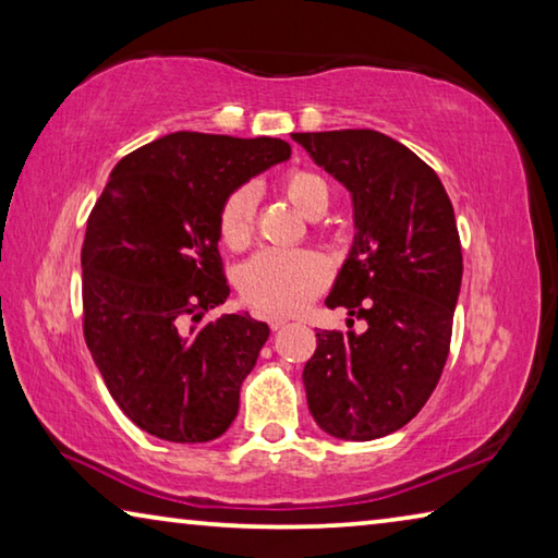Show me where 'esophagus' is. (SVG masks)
<instances>
[{
	"mask_svg": "<svg viewBox=\"0 0 558 558\" xmlns=\"http://www.w3.org/2000/svg\"><path fill=\"white\" fill-rule=\"evenodd\" d=\"M268 325H270L272 332H278V329H282V327L288 325V319H286V317H270Z\"/></svg>",
	"mask_w": 558,
	"mask_h": 558,
	"instance_id": "obj_1",
	"label": "esophagus"
}]
</instances>
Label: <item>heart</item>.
Instances as JSON below:
<instances>
[{
    "mask_svg": "<svg viewBox=\"0 0 558 558\" xmlns=\"http://www.w3.org/2000/svg\"><path fill=\"white\" fill-rule=\"evenodd\" d=\"M282 194L305 216H323L332 202L327 179L310 169H292L282 177ZM219 239L231 251H241L256 229V192L239 186L226 196L219 209ZM329 266L315 251L268 248L241 268L239 290L243 300L260 313L290 315L305 307L327 286Z\"/></svg>",
    "mask_w": 558,
    "mask_h": 558,
    "instance_id": "1",
    "label": "heart"
}]
</instances>
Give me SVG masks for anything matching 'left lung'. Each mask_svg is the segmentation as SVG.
Segmentation results:
<instances>
[{"label":"left lung","instance_id":"1","mask_svg":"<svg viewBox=\"0 0 558 558\" xmlns=\"http://www.w3.org/2000/svg\"><path fill=\"white\" fill-rule=\"evenodd\" d=\"M292 140L352 194L354 243L325 305L366 323L317 332L302 372L310 413L335 438H384L423 409L446 366L462 280L456 211L438 174L389 135Z\"/></svg>","mask_w":558,"mask_h":558}]
</instances>
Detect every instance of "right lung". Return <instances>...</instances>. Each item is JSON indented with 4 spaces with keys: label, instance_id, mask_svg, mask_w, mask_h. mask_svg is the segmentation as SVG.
<instances>
[{
    "label": "right lung",
    "instance_id": "1",
    "mask_svg": "<svg viewBox=\"0 0 558 558\" xmlns=\"http://www.w3.org/2000/svg\"><path fill=\"white\" fill-rule=\"evenodd\" d=\"M278 137L172 132L122 157L88 216L81 251L83 335L128 418L169 442L223 436L270 329L229 298L219 209L233 189L286 162Z\"/></svg>",
    "mask_w": 558,
    "mask_h": 558
}]
</instances>
